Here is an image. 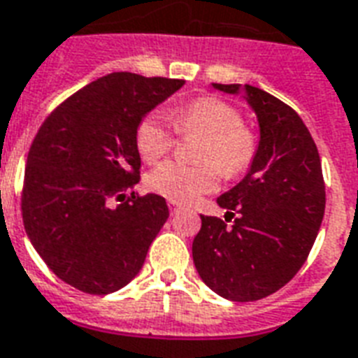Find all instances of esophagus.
<instances>
[{"mask_svg": "<svg viewBox=\"0 0 358 358\" xmlns=\"http://www.w3.org/2000/svg\"><path fill=\"white\" fill-rule=\"evenodd\" d=\"M180 206L178 203H174V201H169V210H171V214H176V212H180Z\"/></svg>", "mask_w": 358, "mask_h": 358, "instance_id": "obj_1", "label": "esophagus"}]
</instances>
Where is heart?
<instances>
[{"label": "heart", "instance_id": "heart-1", "mask_svg": "<svg viewBox=\"0 0 358 358\" xmlns=\"http://www.w3.org/2000/svg\"><path fill=\"white\" fill-rule=\"evenodd\" d=\"M180 133L203 135L199 144V165L165 161L150 173V189L174 203H193L220 185L219 171L238 176L257 154V138L242 125L240 113L217 97H197L169 113ZM135 143L144 161L159 159L173 148L174 135L161 113L144 116L135 131Z\"/></svg>", "mask_w": 358, "mask_h": 358}]
</instances>
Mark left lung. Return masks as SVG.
Segmentation results:
<instances>
[{"instance_id":"8db88e82","label":"left lung","mask_w":358,"mask_h":358,"mask_svg":"<svg viewBox=\"0 0 358 358\" xmlns=\"http://www.w3.org/2000/svg\"><path fill=\"white\" fill-rule=\"evenodd\" d=\"M240 95L257 116L259 144L248 173L217 197L231 227L201 215L193 263L214 293L252 302L276 293L306 263L324 214L317 146L291 106L250 84H212Z\"/></svg>"}]
</instances>
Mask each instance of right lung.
Here are the masks:
<instances>
[{"mask_svg":"<svg viewBox=\"0 0 358 358\" xmlns=\"http://www.w3.org/2000/svg\"><path fill=\"white\" fill-rule=\"evenodd\" d=\"M184 84L110 73L65 99L35 135L24 227L48 268L78 291L108 294L127 285L167 222L165 199L133 193L124 201V191L138 182L136 125Z\"/></svg>","mask_w":358,"mask_h":358,"instance_id":"right-lung-1","label":"right lung"}]
</instances>
